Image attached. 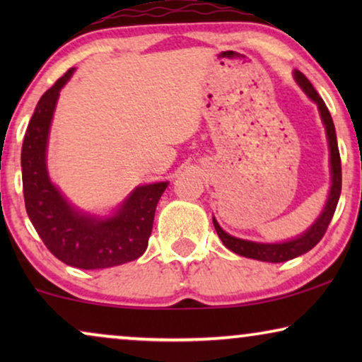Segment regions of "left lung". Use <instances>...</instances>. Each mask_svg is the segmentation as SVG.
Returning <instances> with one entry per match:
<instances>
[{"label": "left lung", "mask_w": 362, "mask_h": 362, "mask_svg": "<svg viewBox=\"0 0 362 362\" xmlns=\"http://www.w3.org/2000/svg\"><path fill=\"white\" fill-rule=\"evenodd\" d=\"M293 77L298 86L301 87L306 95H308L311 100H313L316 105H318L321 122H323L325 130H326V138H328V146H329V173H331V187L328 199H326V204L321 211L313 224L310 226V229H306L303 234H300L295 239L285 240V242H275V244H264V242H252L245 239H239V237H234L222 229L219 222L216 221V217H212V222H214L216 232L219 235L227 249L235 252L242 257H247V259L254 260H262V262H270V264H280V262H286L295 259V257L303 255L306 252L313 249V247L318 244V242L323 239L326 229H328L331 219H333V214L336 211V206H338L339 194H341V158H339V150H338V141H336V130L333 118L329 115L328 107L325 105L323 98L318 95V92L315 90V87L311 86V82L306 78L300 71L293 72Z\"/></svg>", "instance_id": "left-lung-1"}]
</instances>
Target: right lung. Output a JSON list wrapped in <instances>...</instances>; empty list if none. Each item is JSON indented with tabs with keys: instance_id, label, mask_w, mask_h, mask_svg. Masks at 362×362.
Masks as SVG:
<instances>
[{
	"instance_id": "add662e5",
	"label": "right lung",
	"mask_w": 362,
	"mask_h": 362,
	"mask_svg": "<svg viewBox=\"0 0 362 362\" xmlns=\"http://www.w3.org/2000/svg\"><path fill=\"white\" fill-rule=\"evenodd\" d=\"M69 69L41 97L21 150L24 204L44 245L64 264L83 270L108 269L145 254L156 204L168 181L136 186L110 216H95L71 204L47 173V140Z\"/></svg>"
}]
</instances>
